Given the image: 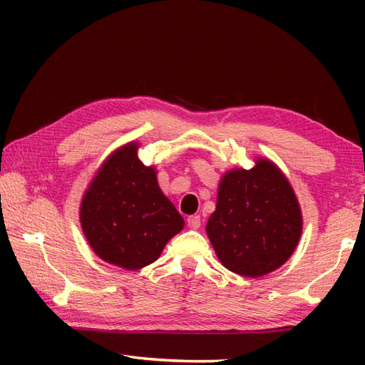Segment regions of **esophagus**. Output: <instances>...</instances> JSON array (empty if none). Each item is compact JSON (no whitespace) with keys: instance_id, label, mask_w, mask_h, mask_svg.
<instances>
[{"instance_id":"obj_1","label":"esophagus","mask_w":365,"mask_h":365,"mask_svg":"<svg viewBox=\"0 0 365 365\" xmlns=\"http://www.w3.org/2000/svg\"><path fill=\"white\" fill-rule=\"evenodd\" d=\"M187 224L190 228H193V230H197V228L201 227V217L200 215H190L187 219Z\"/></svg>"}]
</instances>
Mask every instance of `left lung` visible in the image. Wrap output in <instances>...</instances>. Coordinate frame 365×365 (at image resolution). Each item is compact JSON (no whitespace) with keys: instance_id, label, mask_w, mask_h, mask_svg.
<instances>
[{"instance_id":"8db88e82","label":"left lung","mask_w":365,"mask_h":365,"mask_svg":"<svg viewBox=\"0 0 365 365\" xmlns=\"http://www.w3.org/2000/svg\"><path fill=\"white\" fill-rule=\"evenodd\" d=\"M301 230L298 200L274 163L257 159L222 177L206 232L224 267L251 279L269 274L293 255Z\"/></svg>"}]
</instances>
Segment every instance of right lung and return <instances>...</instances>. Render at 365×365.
Masks as SVG:
<instances>
[{
	"instance_id": "right-lung-1",
	"label": "right lung",
	"mask_w": 365,
	"mask_h": 365,
	"mask_svg": "<svg viewBox=\"0 0 365 365\" xmlns=\"http://www.w3.org/2000/svg\"><path fill=\"white\" fill-rule=\"evenodd\" d=\"M138 143L115 150L85 191L80 224L103 261L137 270L156 261L185 222L160 191L156 169L138 159Z\"/></svg>"
}]
</instances>
